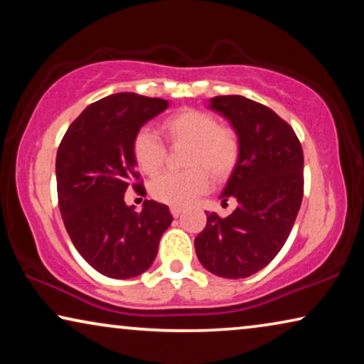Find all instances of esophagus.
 Here are the masks:
<instances>
[{
    "mask_svg": "<svg viewBox=\"0 0 364 364\" xmlns=\"http://www.w3.org/2000/svg\"><path fill=\"white\" fill-rule=\"evenodd\" d=\"M171 213H172V215L173 217H178V215H181V213H182V208L181 207H171Z\"/></svg>",
    "mask_w": 364,
    "mask_h": 364,
    "instance_id": "34e87169",
    "label": "esophagus"
}]
</instances>
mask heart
<instances>
[{
    "label": "heart",
    "instance_id": "b5f03b06",
    "mask_svg": "<svg viewBox=\"0 0 364 364\" xmlns=\"http://www.w3.org/2000/svg\"><path fill=\"white\" fill-rule=\"evenodd\" d=\"M164 136L172 146H188L186 172H166L154 178L151 196L172 207H186L210 187V176L223 181L230 176L240 157V141L232 127L218 124L217 117L200 109H181L164 119ZM132 157L139 171L154 176L166 161V146L149 127H142L132 139Z\"/></svg>",
    "mask_w": 364,
    "mask_h": 364
}]
</instances>
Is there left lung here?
Wrapping results in <instances>:
<instances>
[{"mask_svg":"<svg viewBox=\"0 0 364 364\" xmlns=\"http://www.w3.org/2000/svg\"><path fill=\"white\" fill-rule=\"evenodd\" d=\"M235 129L240 157L222 202H237L228 217L207 213L196 237L198 260L213 275L245 278L267 267L285 245L303 198V151L288 122L243 96L210 101Z\"/></svg>","mask_w":364,"mask_h":364,"instance_id":"8db88e82","label":"left lung"}]
</instances>
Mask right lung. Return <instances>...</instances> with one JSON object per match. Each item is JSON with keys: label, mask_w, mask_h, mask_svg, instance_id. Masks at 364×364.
Here are the masks:
<instances>
[{"label": "right lung", "mask_w": 364, "mask_h": 364, "mask_svg": "<svg viewBox=\"0 0 364 364\" xmlns=\"http://www.w3.org/2000/svg\"><path fill=\"white\" fill-rule=\"evenodd\" d=\"M166 99L119 92L92 102L64 134L56 156L58 202L76 250L102 275L126 280L156 260L168 207L144 200L141 212L124 193H146L132 157V139L166 111Z\"/></svg>", "instance_id": "add662e5"}]
</instances>
